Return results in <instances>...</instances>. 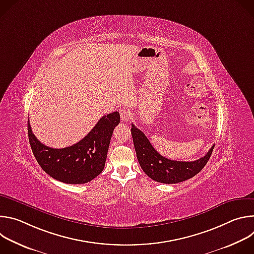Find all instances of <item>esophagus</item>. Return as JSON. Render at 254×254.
<instances>
[{
  "mask_svg": "<svg viewBox=\"0 0 254 254\" xmlns=\"http://www.w3.org/2000/svg\"><path fill=\"white\" fill-rule=\"evenodd\" d=\"M130 117H131V114L127 108H123V110H121V119L123 122H127Z\"/></svg>",
  "mask_w": 254,
  "mask_h": 254,
  "instance_id": "esophagus-1",
  "label": "esophagus"
}]
</instances>
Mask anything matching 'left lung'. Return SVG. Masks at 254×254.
<instances>
[{"label":"left lung","mask_w":254,"mask_h":254,"mask_svg":"<svg viewBox=\"0 0 254 254\" xmlns=\"http://www.w3.org/2000/svg\"><path fill=\"white\" fill-rule=\"evenodd\" d=\"M131 135L140 168L151 179L164 184L183 182L197 175L209 161L214 146L201 159L193 162L169 160L160 155L144 133L131 125Z\"/></svg>","instance_id":"1"}]
</instances>
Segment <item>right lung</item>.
<instances>
[{
    "mask_svg": "<svg viewBox=\"0 0 254 254\" xmlns=\"http://www.w3.org/2000/svg\"><path fill=\"white\" fill-rule=\"evenodd\" d=\"M120 121V113L108 114L73 146L53 149L45 146L34 135L28 120V135L33 155L43 171L60 182L66 184L90 182L104 169L108 146Z\"/></svg>",
    "mask_w": 254,
    "mask_h": 254,
    "instance_id": "add662e5",
    "label": "right lung"
}]
</instances>
